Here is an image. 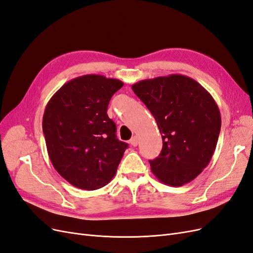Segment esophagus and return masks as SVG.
<instances>
[{"label":"esophagus","instance_id":"1","mask_svg":"<svg viewBox=\"0 0 253 253\" xmlns=\"http://www.w3.org/2000/svg\"><path fill=\"white\" fill-rule=\"evenodd\" d=\"M129 144L133 145V147H136V145L138 144V137H137V136L132 137L131 140H129Z\"/></svg>","mask_w":253,"mask_h":253}]
</instances>
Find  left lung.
I'll return each mask as SVG.
<instances>
[{
	"label": "left lung",
	"instance_id": "obj_1",
	"mask_svg": "<svg viewBox=\"0 0 253 253\" xmlns=\"http://www.w3.org/2000/svg\"><path fill=\"white\" fill-rule=\"evenodd\" d=\"M132 89L154 116L163 138L159 156L150 160L159 181L181 187L208 166L220 131V113L200 83L173 74L141 80Z\"/></svg>",
	"mask_w": 253,
	"mask_h": 253
}]
</instances>
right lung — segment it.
<instances>
[{"label": "right lung", "instance_id": "add662e5", "mask_svg": "<svg viewBox=\"0 0 253 253\" xmlns=\"http://www.w3.org/2000/svg\"><path fill=\"white\" fill-rule=\"evenodd\" d=\"M122 86L118 79L84 75L66 82L45 108L42 127L49 159L76 188L100 189L116 174L127 143L117 139L106 112Z\"/></svg>", "mask_w": 253, "mask_h": 253}]
</instances>
